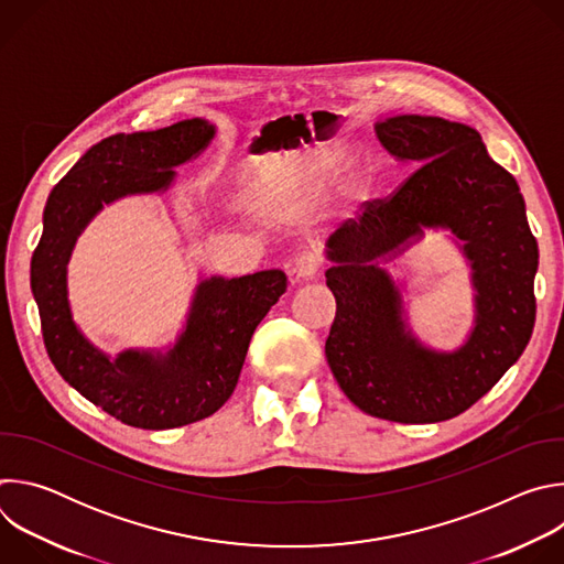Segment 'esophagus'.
Here are the masks:
<instances>
[{
  "label": "esophagus",
  "instance_id": "1",
  "mask_svg": "<svg viewBox=\"0 0 564 564\" xmlns=\"http://www.w3.org/2000/svg\"><path fill=\"white\" fill-rule=\"evenodd\" d=\"M321 270V257L316 252H303L296 257L294 265H292V281L301 283V281H312Z\"/></svg>",
  "mask_w": 564,
  "mask_h": 564
}]
</instances>
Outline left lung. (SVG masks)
<instances>
[{
	"instance_id": "obj_1",
	"label": "left lung",
	"mask_w": 564,
	"mask_h": 564,
	"mask_svg": "<svg viewBox=\"0 0 564 564\" xmlns=\"http://www.w3.org/2000/svg\"><path fill=\"white\" fill-rule=\"evenodd\" d=\"M375 131L390 155L420 167L328 238L326 285L337 314L326 357L364 413L399 424L444 422L485 397L524 352L535 324L538 243L516 178L473 127L411 113L381 118ZM424 228H448L471 268L474 328L451 354L410 333L400 291L380 268Z\"/></svg>"
}]
</instances>
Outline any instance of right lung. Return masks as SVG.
Instances as JSON below:
<instances>
[{
	"mask_svg": "<svg viewBox=\"0 0 564 564\" xmlns=\"http://www.w3.org/2000/svg\"><path fill=\"white\" fill-rule=\"evenodd\" d=\"M214 135L216 127L205 118L109 135L77 160L44 207L31 288L46 352L68 386L135 429L167 431L214 415L236 388L257 326L288 288L281 270L203 279L183 333L167 350L131 348L109 357L75 326L66 265L77 236L118 198L167 192L174 167L207 149Z\"/></svg>",
	"mask_w": 564,
	"mask_h": 564,
	"instance_id": "1",
	"label": "right lung"
}]
</instances>
